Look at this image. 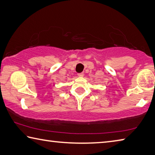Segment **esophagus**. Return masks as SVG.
Here are the masks:
<instances>
[{"label": "esophagus", "instance_id": "obj_1", "mask_svg": "<svg viewBox=\"0 0 155 155\" xmlns=\"http://www.w3.org/2000/svg\"><path fill=\"white\" fill-rule=\"evenodd\" d=\"M78 77H80V78H82L83 76H84V74L82 73H78Z\"/></svg>", "mask_w": 155, "mask_h": 155}]
</instances>
